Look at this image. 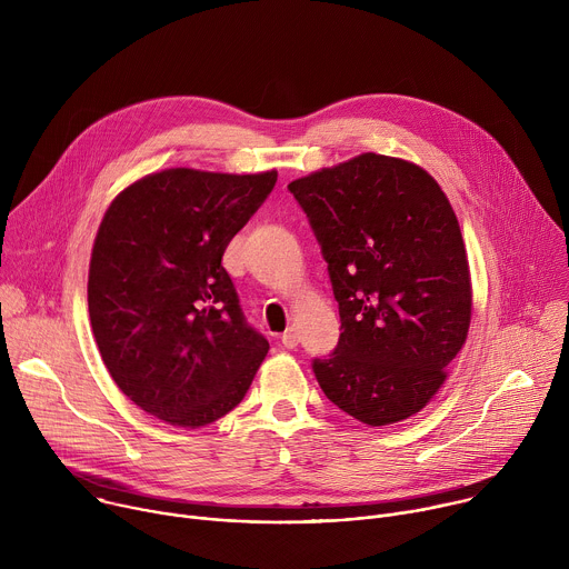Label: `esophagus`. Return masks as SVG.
<instances>
[{"mask_svg":"<svg viewBox=\"0 0 569 569\" xmlns=\"http://www.w3.org/2000/svg\"><path fill=\"white\" fill-rule=\"evenodd\" d=\"M281 345H283L286 349H295V347L299 345V333H297V329H295V327H290V329H286V331H283V336H281Z\"/></svg>","mask_w":569,"mask_h":569,"instance_id":"esophagus-1","label":"esophagus"}]
</instances>
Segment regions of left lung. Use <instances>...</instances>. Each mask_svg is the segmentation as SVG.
<instances>
[{"label": "left lung", "mask_w": 569, "mask_h": 569, "mask_svg": "<svg viewBox=\"0 0 569 569\" xmlns=\"http://www.w3.org/2000/svg\"><path fill=\"white\" fill-rule=\"evenodd\" d=\"M321 246L342 333L312 371L367 426L421 412L461 351L472 288L457 216L421 167L362 152L288 184Z\"/></svg>", "instance_id": "1"}]
</instances>
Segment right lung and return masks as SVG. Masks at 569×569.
Here are the masks:
<instances>
[{"label": "right lung", "instance_id": "right-lung-1", "mask_svg": "<svg viewBox=\"0 0 569 569\" xmlns=\"http://www.w3.org/2000/svg\"><path fill=\"white\" fill-rule=\"evenodd\" d=\"M274 184L277 171L167 169L108 207L90 261V321L112 380L154 419L191 430L218 421L268 356L222 254Z\"/></svg>", "mask_w": 569, "mask_h": 569}]
</instances>
